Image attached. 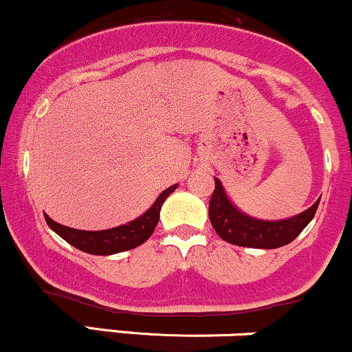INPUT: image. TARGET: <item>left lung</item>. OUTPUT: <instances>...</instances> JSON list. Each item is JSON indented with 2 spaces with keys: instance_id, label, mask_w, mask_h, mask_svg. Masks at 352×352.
<instances>
[{
  "instance_id": "8db88e82",
  "label": "left lung",
  "mask_w": 352,
  "mask_h": 352,
  "mask_svg": "<svg viewBox=\"0 0 352 352\" xmlns=\"http://www.w3.org/2000/svg\"><path fill=\"white\" fill-rule=\"evenodd\" d=\"M319 200L321 197L308 210L285 220H261L241 212L228 199L223 184L215 177V190L210 199L208 217L221 240L246 248L273 250L292 243L308 227L316 213Z\"/></svg>"
}]
</instances>
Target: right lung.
Here are the masks:
<instances>
[{
	"mask_svg": "<svg viewBox=\"0 0 352 352\" xmlns=\"http://www.w3.org/2000/svg\"><path fill=\"white\" fill-rule=\"evenodd\" d=\"M179 185H172V187L165 188L157 200L153 201L152 207L144 212L142 215L137 217L135 220L129 221L125 225H119L116 228L99 230V232H87V230H76L71 227H64L58 223L50 215H44L47 225L52 232L66 240L67 243L76 246L80 252L89 254H100V256H107V254H116L120 252H127V250L135 248V246L142 245L144 241L148 240L155 230L157 223L160 218V208H162L164 201L167 197L175 190Z\"/></svg>",
	"mask_w": 352,
	"mask_h": 352,
	"instance_id": "right-lung-1",
	"label": "right lung"
}]
</instances>
